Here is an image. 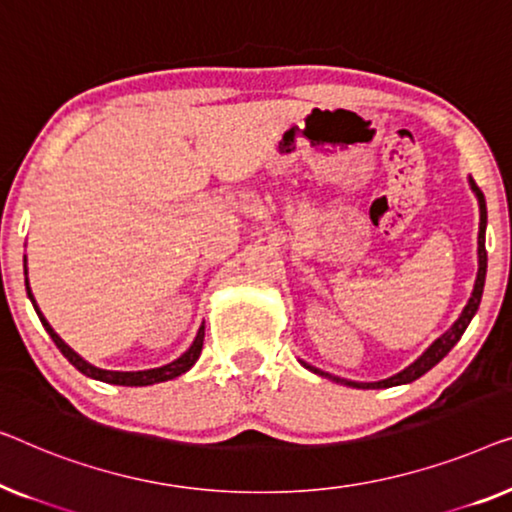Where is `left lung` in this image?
I'll list each match as a JSON object with an SVG mask.
<instances>
[{
    "mask_svg": "<svg viewBox=\"0 0 512 512\" xmlns=\"http://www.w3.org/2000/svg\"><path fill=\"white\" fill-rule=\"evenodd\" d=\"M471 187L475 192V197H478V204H480V234H478V278H475V287H473V294L469 299V304H466V308L462 311V315H459V320L452 325L445 334L438 338V341H434L429 345V350L424 352V355L417 359V362H413L408 366V369H403L401 373H397V376L387 378V380H380V383H350V380H341L336 376H329V373L325 371H318L313 369V366L306 364V369H311L315 373H320V376L325 378H331L336 380V383H343V385H352V387H362V390H378V387H394V385H403V383H413V380H417L420 376H424L429 369H434V366L441 362V359L448 355V352L455 348L459 338H462V334L466 331V327H469V322L473 320L475 311H478L480 306V299H482V287H485V273H487V250H485V225H487V208H485V197H482L480 187L475 185L471 181Z\"/></svg>",
    "mask_w": 512,
    "mask_h": 512,
    "instance_id": "left-lung-1",
    "label": "left lung"
}]
</instances>
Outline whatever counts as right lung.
<instances>
[{"mask_svg":"<svg viewBox=\"0 0 512 512\" xmlns=\"http://www.w3.org/2000/svg\"><path fill=\"white\" fill-rule=\"evenodd\" d=\"M27 294H30L32 304H34V297L30 292V283H27ZM34 308H37V304H34ZM37 315L41 318V325L46 327V331L50 334V338H53V343L60 348V352L64 357L69 359L71 364L76 366L78 371L85 373L88 378H95V380H102V383H111V385H125V387H143V385H155V383H164V380H171L176 376H181V373H185L190 366L197 362L199 355H201V345H204V327H199L197 331V338H194L190 348H187V352H183L181 357L174 359V362L167 364V366H160V369H148V371H106V369H97V366H92L85 362L83 357H78L74 350L69 348L67 343L62 341L60 336L55 334L53 327L48 325L46 318L39 313L37 308Z\"/></svg>","mask_w":512,"mask_h":512,"instance_id":"right-lung-1","label":"right lung"}]
</instances>
